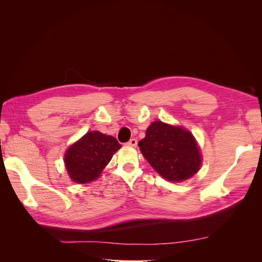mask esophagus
Wrapping results in <instances>:
<instances>
[{"instance_id": "34e87169", "label": "esophagus", "mask_w": 262, "mask_h": 262, "mask_svg": "<svg viewBox=\"0 0 262 262\" xmlns=\"http://www.w3.org/2000/svg\"><path fill=\"white\" fill-rule=\"evenodd\" d=\"M126 144H128L129 146H137L138 145V141H137V139H131Z\"/></svg>"}]
</instances>
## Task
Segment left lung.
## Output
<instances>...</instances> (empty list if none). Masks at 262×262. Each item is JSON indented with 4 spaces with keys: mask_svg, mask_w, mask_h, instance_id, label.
<instances>
[{
    "mask_svg": "<svg viewBox=\"0 0 262 262\" xmlns=\"http://www.w3.org/2000/svg\"><path fill=\"white\" fill-rule=\"evenodd\" d=\"M141 153L162 177L169 181H182L199 170L201 155L189 131L155 121L145 138L139 142Z\"/></svg>",
    "mask_w": 262,
    "mask_h": 262,
    "instance_id": "1",
    "label": "left lung"
}]
</instances>
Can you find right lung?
Returning a JSON list of instances; mask_svg holds the SVG:
<instances>
[{"label": "right lung", "instance_id": "1", "mask_svg": "<svg viewBox=\"0 0 262 262\" xmlns=\"http://www.w3.org/2000/svg\"><path fill=\"white\" fill-rule=\"evenodd\" d=\"M120 147L121 144L114 137L98 131L87 132L67 150L64 162L69 176L78 184L97 179Z\"/></svg>", "mask_w": 262, "mask_h": 262}]
</instances>
